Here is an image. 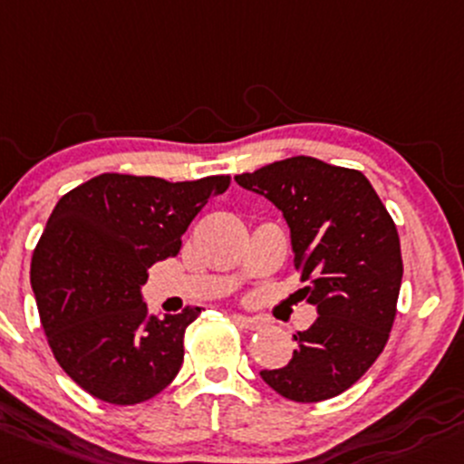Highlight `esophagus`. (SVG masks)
<instances>
[{"label":"esophagus","mask_w":464,"mask_h":464,"mask_svg":"<svg viewBox=\"0 0 464 464\" xmlns=\"http://www.w3.org/2000/svg\"><path fill=\"white\" fill-rule=\"evenodd\" d=\"M233 320H236V324L240 326V329H246V331H257L265 326V320L257 318V315H242V314H236L233 315Z\"/></svg>","instance_id":"obj_1"}]
</instances>
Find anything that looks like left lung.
I'll return each mask as SVG.
<instances>
[{
  "mask_svg": "<svg viewBox=\"0 0 464 464\" xmlns=\"http://www.w3.org/2000/svg\"><path fill=\"white\" fill-rule=\"evenodd\" d=\"M265 195L291 228L300 289L318 320L297 331L294 358L262 380L294 402H320L347 392L389 340L402 282L398 228L360 170L297 155L236 175Z\"/></svg>",
  "mask_w": 464,
  "mask_h": 464,
  "instance_id": "obj_1",
  "label": "left lung"
}]
</instances>
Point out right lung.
<instances>
[{"label":"right lung","mask_w":464,"mask_h":464,"mask_svg":"<svg viewBox=\"0 0 464 464\" xmlns=\"http://www.w3.org/2000/svg\"><path fill=\"white\" fill-rule=\"evenodd\" d=\"M228 175L167 182L102 173L57 202L31 262L39 320L60 367L92 398L138 404L158 396L184 360V334L199 315H149L142 285Z\"/></svg>","instance_id":"right-lung-1"}]
</instances>
